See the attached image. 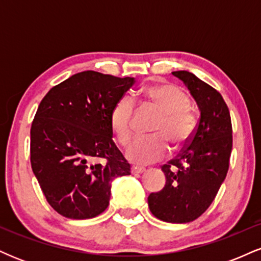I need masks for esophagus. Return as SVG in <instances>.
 Returning <instances> with one entry per match:
<instances>
[{
	"mask_svg": "<svg viewBox=\"0 0 261 261\" xmlns=\"http://www.w3.org/2000/svg\"><path fill=\"white\" fill-rule=\"evenodd\" d=\"M131 172H133L134 174H141V173H145V172H146V169L143 168V167L134 166L133 168H131Z\"/></svg>",
	"mask_w": 261,
	"mask_h": 261,
	"instance_id": "obj_1",
	"label": "esophagus"
}]
</instances>
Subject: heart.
<instances>
[{"label": "heart", "mask_w": 261, "mask_h": 261, "mask_svg": "<svg viewBox=\"0 0 261 261\" xmlns=\"http://www.w3.org/2000/svg\"><path fill=\"white\" fill-rule=\"evenodd\" d=\"M142 99L161 112L153 127L155 135L141 136L128 145L126 155L136 163L147 164L168 153L167 140L175 147L184 145L193 136L196 127V115L188 107V95L172 83L147 86L140 91ZM133 100L124 97L116 101L110 113V127L121 145H126L133 135Z\"/></svg>", "instance_id": "1"}]
</instances>
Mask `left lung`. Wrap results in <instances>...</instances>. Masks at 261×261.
Segmentation results:
<instances>
[{"instance_id": "8db88e82", "label": "left lung", "mask_w": 261, "mask_h": 261, "mask_svg": "<svg viewBox=\"0 0 261 261\" xmlns=\"http://www.w3.org/2000/svg\"><path fill=\"white\" fill-rule=\"evenodd\" d=\"M195 99L200 119L191 139L174 160L162 166L166 185L148 196L155 217L188 223L200 217L216 197L229 167L232 122L227 104L216 89L188 71H174Z\"/></svg>"}]
</instances>
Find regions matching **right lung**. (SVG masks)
I'll return each instance as SVG.
<instances>
[{
	"label": "right lung",
	"mask_w": 261,
	"mask_h": 261,
	"mask_svg": "<svg viewBox=\"0 0 261 261\" xmlns=\"http://www.w3.org/2000/svg\"><path fill=\"white\" fill-rule=\"evenodd\" d=\"M134 83L133 77L83 71L53 87L39 104L31 128L32 169L64 217L100 215L112 181L131 174L112 139L110 113Z\"/></svg>",
	"instance_id": "right-lung-1"
}]
</instances>
